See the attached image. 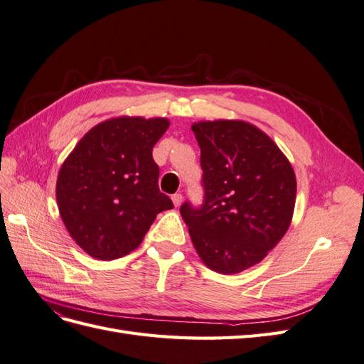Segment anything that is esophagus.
<instances>
[{
    "label": "esophagus",
    "instance_id": "obj_1",
    "mask_svg": "<svg viewBox=\"0 0 364 364\" xmlns=\"http://www.w3.org/2000/svg\"><path fill=\"white\" fill-rule=\"evenodd\" d=\"M182 194L181 193H176V194H173L171 196V200H173V203H174V206H181V203H182Z\"/></svg>",
    "mask_w": 364,
    "mask_h": 364
}]
</instances>
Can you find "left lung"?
I'll list each match as a JSON object with an SVG mask.
<instances>
[{
  "label": "left lung",
  "instance_id": "left-lung-1",
  "mask_svg": "<svg viewBox=\"0 0 364 364\" xmlns=\"http://www.w3.org/2000/svg\"><path fill=\"white\" fill-rule=\"evenodd\" d=\"M200 147L205 200L181 206L206 266L240 273L266 258L291 223L296 176L269 135L241 119L191 126Z\"/></svg>",
  "mask_w": 364,
  "mask_h": 364
}]
</instances>
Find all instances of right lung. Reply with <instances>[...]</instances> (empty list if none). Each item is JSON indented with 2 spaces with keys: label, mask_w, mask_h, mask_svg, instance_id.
<instances>
[{
  "label": "right lung",
  "mask_w": 364,
  "mask_h": 364,
  "mask_svg": "<svg viewBox=\"0 0 364 364\" xmlns=\"http://www.w3.org/2000/svg\"><path fill=\"white\" fill-rule=\"evenodd\" d=\"M167 118L117 117L94 126L62 164L56 199L62 222L87 255L115 259L135 250L159 213L171 209L159 191L151 150Z\"/></svg>",
  "instance_id": "obj_1"
}]
</instances>
